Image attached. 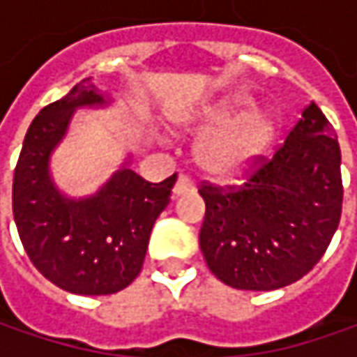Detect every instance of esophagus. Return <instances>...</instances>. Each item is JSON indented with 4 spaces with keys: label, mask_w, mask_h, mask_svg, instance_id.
I'll list each match as a JSON object with an SVG mask.
<instances>
[{
    "label": "esophagus",
    "mask_w": 357,
    "mask_h": 357,
    "mask_svg": "<svg viewBox=\"0 0 357 357\" xmlns=\"http://www.w3.org/2000/svg\"><path fill=\"white\" fill-rule=\"evenodd\" d=\"M195 190V181L192 178H188L185 174H181L178 176V181H176V185H174V195L176 197H181V195H188V192H192Z\"/></svg>",
    "instance_id": "esophagus-1"
}]
</instances>
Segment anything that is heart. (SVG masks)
Returning <instances> with one entry per match:
<instances>
[{"label": "heart", "instance_id": "heart-1", "mask_svg": "<svg viewBox=\"0 0 357 357\" xmlns=\"http://www.w3.org/2000/svg\"><path fill=\"white\" fill-rule=\"evenodd\" d=\"M252 107L248 99H230L188 113L183 125L192 130L214 129L197 149L199 162L216 176H234L252 162L274 139V121L268 115H250L236 123Z\"/></svg>", "mask_w": 357, "mask_h": 357}]
</instances>
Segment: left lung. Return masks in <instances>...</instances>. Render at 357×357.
I'll return each instance as SVG.
<instances>
[{
	"mask_svg": "<svg viewBox=\"0 0 357 357\" xmlns=\"http://www.w3.org/2000/svg\"><path fill=\"white\" fill-rule=\"evenodd\" d=\"M336 130L310 103L272 157L240 185L199 186L206 213L200 250L214 276L236 290H278L306 276L328 250L342 216Z\"/></svg>",
	"mask_w": 357,
	"mask_h": 357,
	"instance_id": "1",
	"label": "left lung"
}]
</instances>
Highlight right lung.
<instances>
[{
	"mask_svg": "<svg viewBox=\"0 0 357 357\" xmlns=\"http://www.w3.org/2000/svg\"><path fill=\"white\" fill-rule=\"evenodd\" d=\"M95 103L105 99L91 79H83L43 107L27 129L13 172V218L29 260L49 282L81 296L115 294L141 274L153 225L176 183V172L149 183L123 169L97 197L63 199L49 178V153L75 107Z\"/></svg>",
	"mask_w": 357,
	"mask_h": 357,
	"instance_id": "obj_1",
	"label": "right lung"
}]
</instances>
